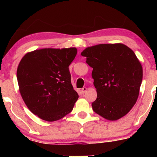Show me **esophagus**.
<instances>
[{"label":"esophagus","instance_id":"34e87169","mask_svg":"<svg viewBox=\"0 0 157 157\" xmlns=\"http://www.w3.org/2000/svg\"><path fill=\"white\" fill-rule=\"evenodd\" d=\"M86 91H87V88H86V87H83L82 89H81V93H82V94H85V93H86Z\"/></svg>","mask_w":157,"mask_h":157}]
</instances>
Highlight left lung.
Masks as SVG:
<instances>
[{
  "label": "left lung",
  "instance_id": "8db88e82",
  "mask_svg": "<svg viewBox=\"0 0 157 157\" xmlns=\"http://www.w3.org/2000/svg\"><path fill=\"white\" fill-rule=\"evenodd\" d=\"M93 68L97 97L93 111L109 120H117L130 111L137 100L142 68L134 52L122 44H99L81 53Z\"/></svg>",
  "mask_w": 157,
  "mask_h": 157
}]
</instances>
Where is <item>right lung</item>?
Instances as JSON below:
<instances>
[{
    "label": "right lung",
    "mask_w": 157,
    "mask_h": 157,
    "mask_svg": "<svg viewBox=\"0 0 157 157\" xmlns=\"http://www.w3.org/2000/svg\"><path fill=\"white\" fill-rule=\"evenodd\" d=\"M76 48H42L29 52L17 70L20 93L28 109L42 120L53 122L72 111L78 99L68 66Z\"/></svg>",
    "instance_id": "obj_1"
}]
</instances>
